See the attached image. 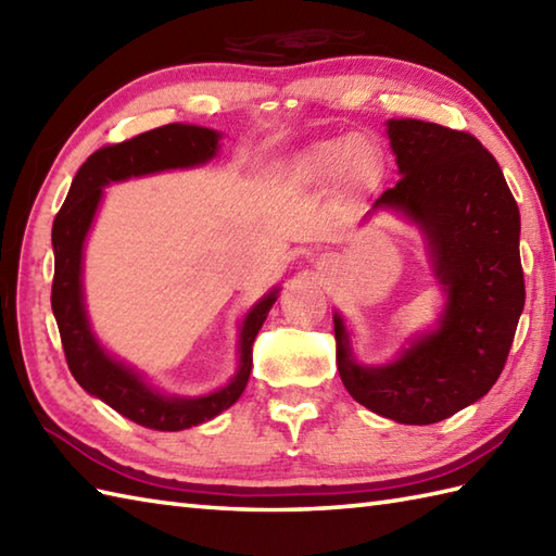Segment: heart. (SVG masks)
Returning a JSON list of instances; mask_svg holds the SVG:
<instances>
[{
	"mask_svg": "<svg viewBox=\"0 0 556 556\" xmlns=\"http://www.w3.org/2000/svg\"><path fill=\"white\" fill-rule=\"evenodd\" d=\"M370 160V146L363 138H339L329 140V143L315 146L308 155H305L299 167L296 176L305 184H323L332 181L337 176L361 169L365 162Z\"/></svg>",
	"mask_w": 556,
	"mask_h": 556,
	"instance_id": "b5f03b06",
	"label": "heart"
}]
</instances>
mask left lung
Instances as JSON below:
<instances>
[{"label": "left lung", "instance_id": "obj_1", "mask_svg": "<svg viewBox=\"0 0 556 556\" xmlns=\"http://www.w3.org/2000/svg\"><path fill=\"white\" fill-rule=\"evenodd\" d=\"M387 138L401 179L363 222L394 212L418 227L444 305L434 327L413 334L382 365L356 361L334 311L337 368L361 406L404 425H430L476 404L502 375L526 303L521 215L478 138L420 119H389Z\"/></svg>", "mask_w": 556, "mask_h": 556}]
</instances>
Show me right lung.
Here are the masks:
<instances>
[{
	"instance_id": "obj_1",
	"label": "right lung",
	"mask_w": 556,
	"mask_h": 556,
	"mask_svg": "<svg viewBox=\"0 0 556 556\" xmlns=\"http://www.w3.org/2000/svg\"><path fill=\"white\" fill-rule=\"evenodd\" d=\"M219 138L222 134L215 128L167 124L124 143L100 148L83 162L52 224V313L68 370L90 396L150 430L179 432L193 428L239 401L253 368V341L279 296V287H271L241 320L239 368L231 380L210 394L176 396L152 387L131 365L114 358L92 332L83 293V248L102 203L104 186L146 174L200 167L217 157Z\"/></svg>"
}]
</instances>
